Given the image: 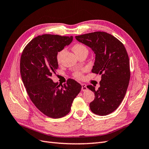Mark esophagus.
I'll return each mask as SVG.
<instances>
[{
    "label": "esophagus",
    "instance_id": "1",
    "mask_svg": "<svg viewBox=\"0 0 149 149\" xmlns=\"http://www.w3.org/2000/svg\"><path fill=\"white\" fill-rule=\"evenodd\" d=\"M81 86H82L81 91H86V90L88 89V88L86 87V85L85 84H82Z\"/></svg>",
    "mask_w": 149,
    "mask_h": 149
}]
</instances>
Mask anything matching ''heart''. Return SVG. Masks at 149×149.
Returning <instances> with one entry per match:
<instances>
[{
  "label": "heart",
  "mask_w": 149,
  "mask_h": 149,
  "mask_svg": "<svg viewBox=\"0 0 149 149\" xmlns=\"http://www.w3.org/2000/svg\"><path fill=\"white\" fill-rule=\"evenodd\" d=\"M73 50L74 52L76 55H79V54L81 53L84 52H88V49L83 44L81 43H76L73 47ZM65 52V49H61V50L58 52L56 55V60L58 63H60L61 60L62 56L63 55ZM82 73L80 71H76L74 73V76L78 79H81L82 78Z\"/></svg>",
  "instance_id": "heart-1"
}]
</instances>
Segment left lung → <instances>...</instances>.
<instances>
[{
  "label": "left lung",
  "instance_id": "1",
  "mask_svg": "<svg viewBox=\"0 0 149 149\" xmlns=\"http://www.w3.org/2000/svg\"><path fill=\"white\" fill-rule=\"evenodd\" d=\"M75 38L91 48L95 54L92 72L101 74L97 89L92 85L87 86L95 96L89 104L90 109L99 116L109 114L120 104L128 88L130 72L127 51L118 39L104 31Z\"/></svg>",
  "mask_w": 149,
  "mask_h": 149
}]
</instances>
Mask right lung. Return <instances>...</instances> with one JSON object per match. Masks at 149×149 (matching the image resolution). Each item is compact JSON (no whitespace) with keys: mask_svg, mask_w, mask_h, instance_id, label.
Wrapping results in <instances>:
<instances>
[{"mask_svg":"<svg viewBox=\"0 0 149 149\" xmlns=\"http://www.w3.org/2000/svg\"><path fill=\"white\" fill-rule=\"evenodd\" d=\"M73 37L45 34L27 44L20 58V74L29 97L43 114L58 119L69 113L81 85L69 79L60 85L50 78L58 68V52L70 45Z\"/></svg>","mask_w":149,"mask_h":149,"instance_id":"right-lung-1","label":"right lung"}]
</instances>
